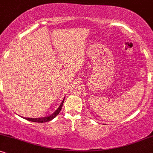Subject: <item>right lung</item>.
<instances>
[{
	"label": "right lung",
	"instance_id": "obj_1",
	"mask_svg": "<svg viewBox=\"0 0 153 153\" xmlns=\"http://www.w3.org/2000/svg\"><path fill=\"white\" fill-rule=\"evenodd\" d=\"M65 101V98L63 99L62 103H60L59 106L57 108V110H55V111H54L52 114L47 116V117H41V118H24L26 120L30 121V122H38V123H44V122H50V121L52 120L54 118H55L57 115L59 114V111H60L61 109H62V107L63 105V103H64ZM24 118V117H23Z\"/></svg>",
	"mask_w": 153,
	"mask_h": 153
}]
</instances>
